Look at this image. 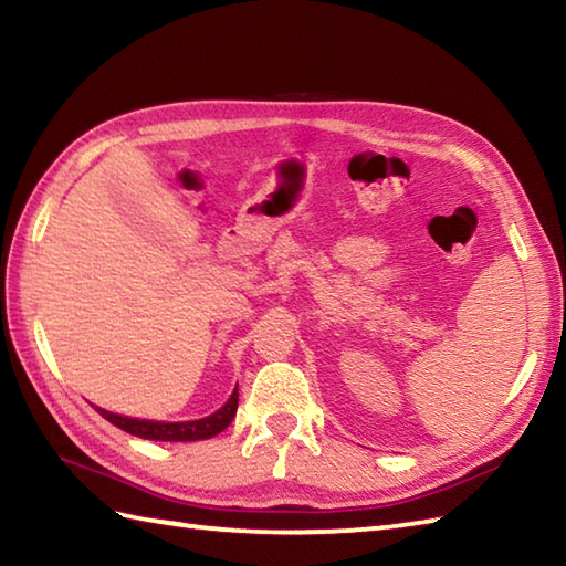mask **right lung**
<instances>
[{"mask_svg": "<svg viewBox=\"0 0 566 566\" xmlns=\"http://www.w3.org/2000/svg\"><path fill=\"white\" fill-rule=\"evenodd\" d=\"M97 411L114 423L116 428H122L130 436L136 438H146V440H165V442H189V440H207L219 436L221 430L228 428V423L235 418L238 411V387L231 394V399L226 401L223 408L219 411L199 418V420H185V423H158V420H138V418H128V416H116L104 411V408H97Z\"/></svg>", "mask_w": 566, "mask_h": 566, "instance_id": "obj_1", "label": "right lung"}]
</instances>
